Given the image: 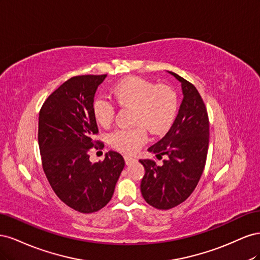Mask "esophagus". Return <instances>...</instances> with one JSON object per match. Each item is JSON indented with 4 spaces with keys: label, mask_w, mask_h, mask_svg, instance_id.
I'll return each instance as SVG.
<instances>
[{
    "label": "esophagus",
    "mask_w": 260,
    "mask_h": 260,
    "mask_svg": "<svg viewBox=\"0 0 260 260\" xmlns=\"http://www.w3.org/2000/svg\"><path fill=\"white\" fill-rule=\"evenodd\" d=\"M136 160L137 159L133 158V157H130V156H127V155L124 156V161H125V164H127V165H131L132 162H135Z\"/></svg>",
    "instance_id": "esophagus-1"
}]
</instances>
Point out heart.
Returning <instances> with one entry per match:
<instances>
[{"label": "heart", "mask_w": 260, "mask_h": 260, "mask_svg": "<svg viewBox=\"0 0 260 260\" xmlns=\"http://www.w3.org/2000/svg\"><path fill=\"white\" fill-rule=\"evenodd\" d=\"M112 98L117 105L132 107V129H118L109 137V142L123 153H135L147 139L146 129L154 136L166 132L174 122L177 109V93L168 85H157L141 77H128L112 88ZM92 113L102 127L112 124L115 108L108 101L98 98L93 101Z\"/></svg>", "instance_id": "b5f03b06"}]
</instances>
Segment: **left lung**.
<instances>
[{"label":"left lung","instance_id":"1","mask_svg":"<svg viewBox=\"0 0 260 260\" xmlns=\"http://www.w3.org/2000/svg\"><path fill=\"white\" fill-rule=\"evenodd\" d=\"M181 82L183 100L174 124L161 140L148 148L153 159H140L145 169L141 193L149 205L170 209L183 203L198 185L205 168L209 144V120L204 101L195 86L169 72Z\"/></svg>","mask_w":260,"mask_h":260}]
</instances>
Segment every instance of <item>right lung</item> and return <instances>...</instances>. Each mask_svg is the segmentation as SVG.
<instances>
[{
	"instance_id": "1",
	"label": "right lung",
	"mask_w": 260,
	"mask_h": 260,
	"mask_svg": "<svg viewBox=\"0 0 260 260\" xmlns=\"http://www.w3.org/2000/svg\"><path fill=\"white\" fill-rule=\"evenodd\" d=\"M107 75L70 78L45 100L39 113L38 141L42 167L53 191L67 206L91 214L112 200L124 167L123 157L109 151L104 160L90 161L99 129L92 113L94 94Z\"/></svg>"
}]
</instances>
